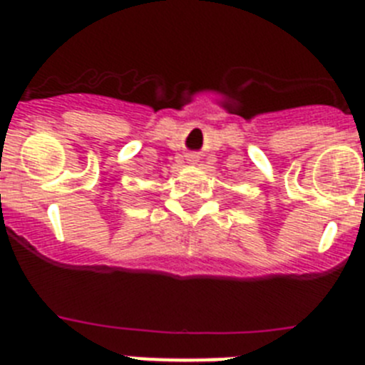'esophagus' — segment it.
<instances>
[{
  "label": "esophagus",
  "instance_id": "esophagus-1",
  "mask_svg": "<svg viewBox=\"0 0 365 365\" xmlns=\"http://www.w3.org/2000/svg\"><path fill=\"white\" fill-rule=\"evenodd\" d=\"M188 160H190V164H197V157H195V155H190L188 157Z\"/></svg>",
  "mask_w": 365,
  "mask_h": 365
}]
</instances>
